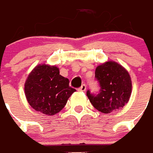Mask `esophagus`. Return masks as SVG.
<instances>
[{"label": "esophagus", "instance_id": "esophagus-1", "mask_svg": "<svg viewBox=\"0 0 153 153\" xmlns=\"http://www.w3.org/2000/svg\"><path fill=\"white\" fill-rule=\"evenodd\" d=\"M85 90H86V85L85 84H83L82 86L78 88L79 91H85Z\"/></svg>", "mask_w": 153, "mask_h": 153}]
</instances>
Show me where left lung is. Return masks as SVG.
I'll use <instances>...</instances> for the list:
<instances>
[{
  "label": "left lung",
  "instance_id": "1",
  "mask_svg": "<svg viewBox=\"0 0 153 153\" xmlns=\"http://www.w3.org/2000/svg\"><path fill=\"white\" fill-rule=\"evenodd\" d=\"M95 76L100 83V92L93 95L87 91V96L96 109L110 114L122 109L132 93V80L128 71L120 64L108 61L96 67Z\"/></svg>",
  "mask_w": 153,
  "mask_h": 153
}]
</instances>
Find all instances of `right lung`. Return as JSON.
I'll use <instances>...</instances> for the list:
<instances>
[{
  "mask_svg": "<svg viewBox=\"0 0 153 153\" xmlns=\"http://www.w3.org/2000/svg\"><path fill=\"white\" fill-rule=\"evenodd\" d=\"M69 79L60 75L56 65H38L29 73L24 84V93L33 109L46 115L62 111L76 89Z\"/></svg>",
  "mask_w": 153,
  "mask_h": 153,
  "instance_id": "right-lung-1",
  "label": "right lung"
}]
</instances>
